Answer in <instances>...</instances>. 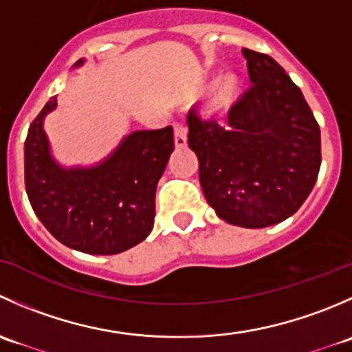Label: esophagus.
Returning <instances> with one entry per match:
<instances>
[{
    "label": "esophagus",
    "mask_w": 352,
    "mask_h": 352,
    "mask_svg": "<svg viewBox=\"0 0 352 352\" xmlns=\"http://www.w3.org/2000/svg\"><path fill=\"white\" fill-rule=\"evenodd\" d=\"M187 144V127L184 122H175V146L184 148Z\"/></svg>",
    "instance_id": "34e87169"
}]
</instances>
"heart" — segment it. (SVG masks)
<instances>
[{"mask_svg":"<svg viewBox=\"0 0 352 352\" xmlns=\"http://www.w3.org/2000/svg\"><path fill=\"white\" fill-rule=\"evenodd\" d=\"M233 85H235L233 78H228V80L223 81V85H221V91H223V94H230V91H232V88H233Z\"/></svg>","mask_w":352,"mask_h":352,"instance_id":"b5f03b06","label":"heart"}]
</instances>
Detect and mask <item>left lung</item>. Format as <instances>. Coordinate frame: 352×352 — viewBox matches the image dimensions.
Returning a JSON list of instances; mask_svg holds the SVG:
<instances>
[{
    "instance_id": "1",
    "label": "left lung",
    "mask_w": 352,
    "mask_h": 352,
    "mask_svg": "<svg viewBox=\"0 0 352 352\" xmlns=\"http://www.w3.org/2000/svg\"><path fill=\"white\" fill-rule=\"evenodd\" d=\"M252 87L225 120L187 116L202 192L216 214L242 228L293 216L317 182L320 127L300 88L267 54L242 49Z\"/></svg>"
}]
</instances>
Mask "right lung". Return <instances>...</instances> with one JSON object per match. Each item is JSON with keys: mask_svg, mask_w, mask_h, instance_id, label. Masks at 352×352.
<instances>
[{"mask_svg": "<svg viewBox=\"0 0 352 352\" xmlns=\"http://www.w3.org/2000/svg\"><path fill=\"white\" fill-rule=\"evenodd\" d=\"M56 107L52 97L25 140V189L37 218L56 240L85 254L113 255L143 242L153 230L156 186L173 151L172 126L127 134L97 165L63 166L44 131Z\"/></svg>", "mask_w": 352, "mask_h": 352, "instance_id": "obj_1", "label": "right lung"}]
</instances>
